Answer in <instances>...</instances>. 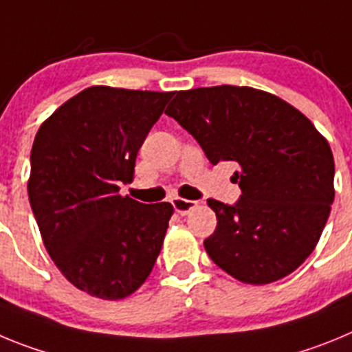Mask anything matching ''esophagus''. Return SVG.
<instances>
[{
  "mask_svg": "<svg viewBox=\"0 0 352 352\" xmlns=\"http://www.w3.org/2000/svg\"><path fill=\"white\" fill-rule=\"evenodd\" d=\"M173 206L174 211L179 214H186L190 210L195 208V201H188V199H182V197H174L173 199Z\"/></svg>",
  "mask_w": 352,
  "mask_h": 352,
  "instance_id": "1",
  "label": "esophagus"
}]
</instances>
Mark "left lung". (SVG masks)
<instances>
[{
  "instance_id": "obj_1",
  "label": "left lung",
  "mask_w": 352,
  "mask_h": 352,
  "mask_svg": "<svg viewBox=\"0 0 352 352\" xmlns=\"http://www.w3.org/2000/svg\"><path fill=\"white\" fill-rule=\"evenodd\" d=\"M208 160L236 162L234 204L208 199L217 229L204 248L245 284L280 280L316 248L335 199V162L312 121L272 93L247 86L178 91L166 111Z\"/></svg>"
}]
</instances>
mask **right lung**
<instances>
[{"mask_svg":"<svg viewBox=\"0 0 352 352\" xmlns=\"http://www.w3.org/2000/svg\"><path fill=\"white\" fill-rule=\"evenodd\" d=\"M173 93L91 86L42 123L28 195L43 245L68 282L102 300L138 291L169 227V203L121 197L139 148Z\"/></svg>","mask_w":352,"mask_h":352,"instance_id":"obj_1","label":"right lung"}]
</instances>
